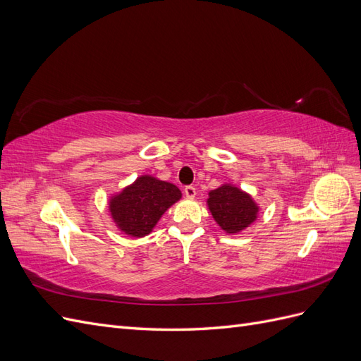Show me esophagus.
Returning a JSON list of instances; mask_svg holds the SVG:
<instances>
[{"mask_svg": "<svg viewBox=\"0 0 361 361\" xmlns=\"http://www.w3.org/2000/svg\"><path fill=\"white\" fill-rule=\"evenodd\" d=\"M183 192H185V195H187L188 199L195 197V188L191 187V185H188V187H185V188H183Z\"/></svg>", "mask_w": 361, "mask_h": 361, "instance_id": "1", "label": "esophagus"}]
</instances>
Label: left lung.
I'll return each instance as SVG.
<instances>
[{
	"label": "left lung",
	"mask_w": 361,
	"mask_h": 361,
	"mask_svg": "<svg viewBox=\"0 0 361 361\" xmlns=\"http://www.w3.org/2000/svg\"><path fill=\"white\" fill-rule=\"evenodd\" d=\"M207 206L216 224L227 233L244 231L256 220L259 211L253 199L233 185H223L211 191Z\"/></svg>",
	"instance_id": "1"
}]
</instances>
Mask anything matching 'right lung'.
Returning <instances> with one entry per match:
<instances>
[{"label":"right lung","instance_id":"obj_1","mask_svg":"<svg viewBox=\"0 0 361 361\" xmlns=\"http://www.w3.org/2000/svg\"><path fill=\"white\" fill-rule=\"evenodd\" d=\"M176 185L141 176L110 200L114 223L126 235L141 238L152 232L169 207L180 199Z\"/></svg>","mask_w":361,"mask_h":361}]
</instances>
